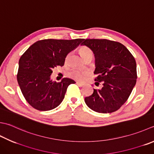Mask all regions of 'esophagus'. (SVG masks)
I'll return each instance as SVG.
<instances>
[{"label": "esophagus", "mask_w": 154, "mask_h": 154, "mask_svg": "<svg viewBox=\"0 0 154 154\" xmlns=\"http://www.w3.org/2000/svg\"><path fill=\"white\" fill-rule=\"evenodd\" d=\"M76 84L77 85H79V87H83L84 85V84L83 83H81V82H78V81H77L76 82Z\"/></svg>", "instance_id": "34e87169"}]
</instances>
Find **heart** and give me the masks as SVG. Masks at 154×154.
Wrapping results in <instances>:
<instances>
[{
	"mask_svg": "<svg viewBox=\"0 0 154 154\" xmlns=\"http://www.w3.org/2000/svg\"><path fill=\"white\" fill-rule=\"evenodd\" d=\"M78 51H79L80 56L82 57L84 60H86L87 59H92L93 56H94L93 51L90 49L89 47L85 46V45L80 47L79 48ZM68 58H69V55H67V57H66V61L68 59ZM69 75H70L72 78H73V79H77V80H82L84 79V77H85L86 73L74 69V70H72L70 72Z\"/></svg>",
	"mask_w": 154,
	"mask_h": 154,
	"instance_id": "1",
	"label": "heart"
}]
</instances>
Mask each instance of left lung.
I'll list each match as a JSON object with an SVG mask.
<instances>
[{
    "mask_svg": "<svg viewBox=\"0 0 154 154\" xmlns=\"http://www.w3.org/2000/svg\"><path fill=\"white\" fill-rule=\"evenodd\" d=\"M82 45L89 47L95 55V85L100 89L85 98L90 109L98 113H112L128 100L136 83V62L124 45L107 39H84Z\"/></svg>",
    "mask_w": 154,
    "mask_h": 154,
    "instance_id": "8db88e82",
    "label": "left lung"
}]
</instances>
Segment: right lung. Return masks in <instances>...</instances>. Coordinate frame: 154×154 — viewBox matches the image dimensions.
Segmentation results:
<instances>
[{"instance_id":"obj_1","label":"right lung","mask_w":154,"mask_h":154,"mask_svg":"<svg viewBox=\"0 0 154 154\" xmlns=\"http://www.w3.org/2000/svg\"><path fill=\"white\" fill-rule=\"evenodd\" d=\"M83 38L44 39L35 42L20 57L17 81L26 101L39 111L55 109L61 104L68 86L75 81L51 79L53 69L64 65L65 58Z\"/></svg>"}]
</instances>
